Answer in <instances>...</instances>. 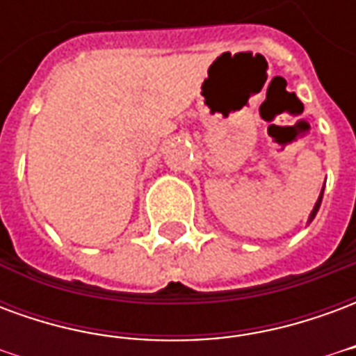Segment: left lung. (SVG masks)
<instances>
[{"mask_svg":"<svg viewBox=\"0 0 356 356\" xmlns=\"http://www.w3.org/2000/svg\"><path fill=\"white\" fill-rule=\"evenodd\" d=\"M322 193H324V188H322ZM322 193L321 196H318V200H316V204H314L313 211H311V216H309V221H313L314 216H316V211H318V208H321V202H322Z\"/></svg>","mask_w":356,"mask_h":356,"instance_id":"left-lung-1","label":"left lung"}]
</instances>
